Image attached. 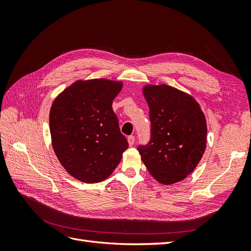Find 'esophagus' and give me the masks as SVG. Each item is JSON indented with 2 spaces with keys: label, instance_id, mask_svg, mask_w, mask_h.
I'll list each match as a JSON object with an SVG mask.
<instances>
[{
  "label": "esophagus",
  "instance_id": "obj_1",
  "mask_svg": "<svg viewBox=\"0 0 251 251\" xmlns=\"http://www.w3.org/2000/svg\"><path fill=\"white\" fill-rule=\"evenodd\" d=\"M127 142H128V144H130V146L132 147L133 146V144L135 143V137H134V136H128V137H127Z\"/></svg>",
  "mask_w": 251,
  "mask_h": 251
}]
</instances>
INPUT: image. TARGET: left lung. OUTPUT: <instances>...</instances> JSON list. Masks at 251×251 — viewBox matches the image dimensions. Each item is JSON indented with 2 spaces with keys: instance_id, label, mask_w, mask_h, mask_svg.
<instances>
[{
  "instance_id": "left-lung-1",
  "label": "left lung",
  "mask_w": 251,
  "mask_h": 251,
  "mask_svg": "<svg viewBox=\"0 0 251 251\" xmlns=\"http://www.w3.org/2000/svg\"><path fill=\"white\" fill-rule=\"evenodd\" d=\"M151 132L137 150L150 174L163 184L183 180L201 160L206 147V121L193 97L173 87L147 86Z\"/></svg>"
}]
</instances>
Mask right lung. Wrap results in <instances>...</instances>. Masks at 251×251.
I'll list each match as a JSON object with an SVG mask.
<instances>
[{
    "instance_id": "1",
    "label": "right lung",
    "mask_w": 251,
    "mask_h": 251,
    "mask_svg": "<svg viewBox=\"0 0 251 251\" xmlns=\"http://www.w3.org/2000/svg\"><path fill=\"white\" fill-rule=\"evenodd\" d=\"M121 88L107 79L76 81L51 107L53 150L65 170L86 183L108 178L128 148L112 109Z\"/></svg>"
}]
</instances>
